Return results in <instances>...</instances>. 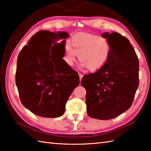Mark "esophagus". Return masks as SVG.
Listing matches in <instances>:
<instances>
[{"label":"esophagus","mask_w":151,"mask_h":151,"mask_svg":"<svg viewBox=\"0 0 151 151\" xmlns=\"http://www.w3.org/2000/svg\"><path fill=\"white\" fill-rule=\"evenodd\" d=\"M78 75H79V77H80V81L81 82L82 79V77H83V75H82V74H81V73H78Z\"/></svg>","instance_id":"esophagus-1"}]
</instances>
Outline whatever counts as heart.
Segmentation results:
<instances>
[{"instance_id":"b5f03b06","label":"heart","mask_w":151,"mask_h":151,"mask_svg":"<svg viewBox=\"0 0 151 151\" xmlns=\"http://www.w3.org/2000/svg\"><path fill=\"white\" fill-rule=\"evenodd\" d=\"M70 45L64 47L63 59L67 65L73 67L78 56L82 67H88L91 71H97L107 63L111 48L107 39L97 35L86 34L76 35L70 40Z\"/></svg>"}]
</instances>
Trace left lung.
<instances>
[{
  "label": "left lung",
  "mask_w": 151,
  "mask_h": 151,
  "mask_svg": "<svg viewBox=\"0 0 151 151\" xmlns=\"http://www.w3.org/2000/svg\"><path fill=\"white\" fill-rule=\"evenodd\" d=\"M111 52L106 65L86 75L81 85L86 90L89 117L100 120L116 117L130 108L139 86V60L129 40L117 32L102 34Z\"/></svg>",
  "instance_id": "obj_1"
}]
</instances>
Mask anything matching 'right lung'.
Returning <instances> with one entry per match:
<instances>
[{
    "label": "right lung",
    "mask_w": 151,
    "mask_h": 151,
    "mask_svg": "<svg viewBox=\"0 0 151 151\" xmlns=\"http://www.w3.org/2000/svg\"><path fill=\"white\" fill-rule=\"evenodd\" d=\"M65 32L41 30L31 37L19 52L15 83L21 103L43 117H58L78 86L79 76L63 59Z\"/></svg>",
    "instance_id": "1"
}]
</instances>
